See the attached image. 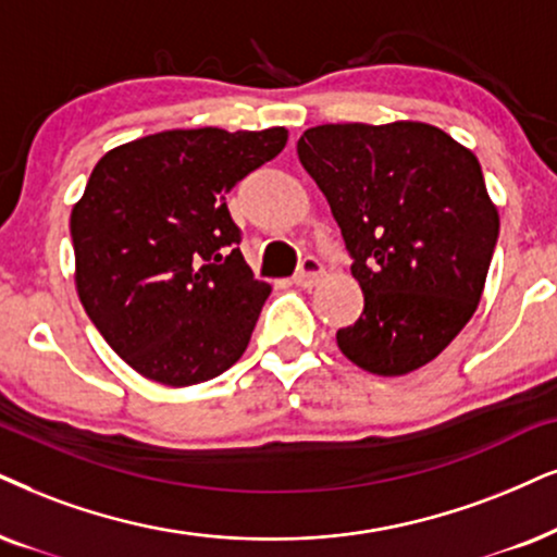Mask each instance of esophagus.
Wrapping results in <instances>:
<instances>
[{
    "label": "esophagus",
    "mask_w": 557,
    "mask_h": 557,
    "mask_svg": "<svg viewBox=\"0 0 557 557\" xmlns=\"http://www.w3.org/2000/svg\"><path fill=\"white\" fill-rule=\"evenodd\" d=\"M323 277V264L319 257H302L295 272V285L298 287H313Z\"/></svg>",
    "instance_id": "esophagus-1"
}]
</instances>
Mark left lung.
Segmentation results:
<instances>
[{
	"mask_svg": "<svg viewBox=\"0 0 557 557\" xmlns=\"http://www.w3.org/2000/svg\"><path fill=\"white\" fill-rule=\"evenodd\" d=\"M298 159L326 195L364 293L336 331L357 368L396 377L424 368L475 313L498 213L473 151L426 123L308 128Z\"/></svg>",
	"mask_w": 557,
	"mask_h": 557,
	"instance_id": "1",
	"label": "left lung"
}]
</instances>
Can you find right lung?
Wrapping results in <instances>:
<instances>
[{
  "label": "right lung",
  "mask_w": 557,
  "mask_h": 557,
  "mask_svg": "<svg viewBox=\"0 0 557 557\" xmlns=\"http://www.w3.org/2000/svg\"><path fill=\"white\" fill-rule=\"evenodd\" d=\"M285 128L164 131L104 153L72 210L76 293L133 370L206 383L244 355L272 287L244 262L226 195Z\"/></svg>",
  "instance_id": "obj_1"
}]
</instances>
